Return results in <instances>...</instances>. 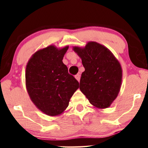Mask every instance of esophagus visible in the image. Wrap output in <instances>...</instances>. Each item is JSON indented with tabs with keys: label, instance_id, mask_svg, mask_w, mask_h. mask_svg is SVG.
Returning a JSON list of instances; mask_svg holds the SVG:
<instances>
[{
	"label": "esophagus",
	"instance_id": "34e87169",
	"mask_svg": "<svg viewBox=\"0 0 148 148\" xmlns=\"http://www.w3.org/2000/svg\"><path fill=\"white\" fill-rule=\"evenodd\" d=\"M75 78H76V79L78 81H80V79H81V75H80L79 74H76V75L75 76Z\"/></svg>",
	"mask_w": 148,
	"mask_h": 148
}]
</instances>
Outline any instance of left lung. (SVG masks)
<instances>
[{"label": "left lung", "instance_id": "1", "mask_svg": "<svg viewBox=\"0 0 148 148\" xmlns=\"http://www.w3.org/2000/svg\"><path fill=\"white\" fill-rule=\"evenodd\" d=\"M82 60L85 71L80 80V90L91 104L105 108L118 96L122 83V68L113 53L95 42L85 48L74 47Z\"/></svg>", "mask_w": 148, "mask_h": 148}]
</instances>
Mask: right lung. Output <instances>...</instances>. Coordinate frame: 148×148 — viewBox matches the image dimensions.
I'll use <instances>...</instances> for the list:
<instances>
[{
    "instance_id": "right-lung-1",
    "label": "right lung",
    "mask_w": 148,
    "mask_h": 148,
    "mask_svg": "<svg viewBox=\"0 0 148 148\" xmlns=\"http://www.w3.org/2000/svg\"><path fill=\"white\" fill-rule=\"evenodd\" d=\"M68 48L49 46L41 49L31 57L25 69V84L30 99L50 116L61 114L79 87V83L62 62Z\"/></svg>"
}]
</instances>
